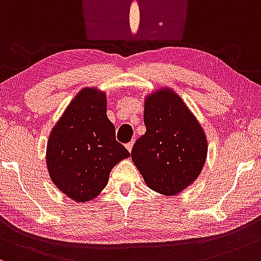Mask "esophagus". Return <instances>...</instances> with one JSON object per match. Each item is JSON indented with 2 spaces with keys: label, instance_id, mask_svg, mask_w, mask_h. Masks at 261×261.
<instances>
[{
  "label": "esophagus",
  "instance_id": "esophagus-1",
  "mask_svg": "<svg viewBox=\"0 0 261 261\" xmlns=\"http://www.w3.org/2000/svg\"><path fill=\"white\" fill-rule=\"evenodd\" d=\"M133 144H134V142L133 140H132V142H129V143H127V144H125V148L128 149V151H132V149H133Z\"/></svg>",
  "mask_w": 261,
  "mask_h": 261
}]
</instances>
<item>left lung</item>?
<instances>
[{"label": "left lung", "mask_w": 261, "mask_h": 261, "mask_svg": "<svg viewBox=\"0 0 261 261\" xmlns=\"http://www.w3.org/2000/svg\"><path fill=\"white\" fill-rule=\"evenodd\" d=\"M145 134L136 140L132 160L145 184L174 196L198 177L207 156V139L184 101L164 89L145 99Z\"/></svg>", "instance_id": "1"}]
</instances>
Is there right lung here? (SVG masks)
<instances>
[{"instance_id":"add662e5","label":"right lung","mask_w":261,"mask_h":261,"mask_svg":"<svg viewBox=\"0 0 261 261\" xmlns=\"http://www.w3.org/2000/svg\"><path fill=\"white\" fill-rule=\"evenodd\" d=\"M106 112V95L83 89L49 136V175L58 189L76 202L95 198L106 187L113 166L130 156L116 140L115 125Z\"/></svg>"}]
</instances>
